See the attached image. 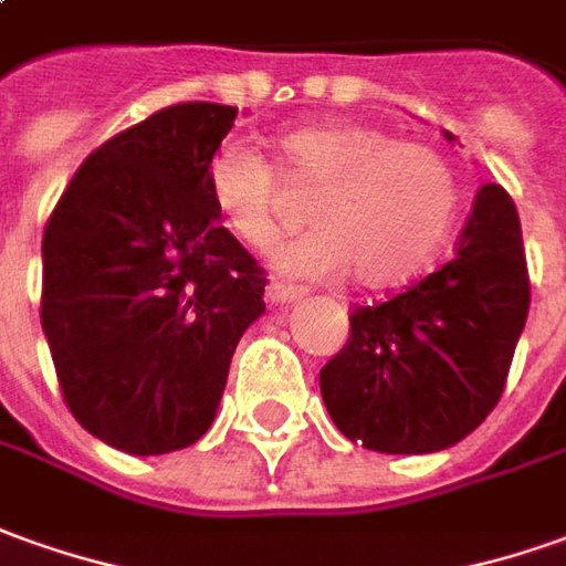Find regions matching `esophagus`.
I'll return each mask as SVG.
<instances>
[{
  "label": "esophagus",
  "instance_id": "1",
  "mask_svg": "<svg viewBox=\"0 0 566 566\" xmlns=\"http://www.w3.org/2000/svg\"><path fill=\"white\" fill-rule=\"evenodd\" d=\"M302 295H305L302 286H290V283H280V280H274V283L268 286V298H271L274 305H290V302H298Z\"/></svg>",
  "mask_w": 566,
  "mask_h": 566
}]
</instances>
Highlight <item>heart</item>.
<instances>
[{"label": "heart", "instance_id": "heart-1", "mask_svg": "<svg viewBox=\"0 0 566 566\" xmlns=\"http://www.w3.org/2000/svg\"><path fill=\"white\" fill-rule=\"evenodd\" d=\"M292 190H317L307 206L314 231L276 249V268L295 276L354 271L366 290L407 283L440 252L459 209V178L434 147L395 142L381 128L317 123L276 138ZM206 190L218 221L240 243L264 249L286 216L274 166L245 144L218 147Z\"/></svg>", "mask_w": 566, "mask_h": 566}]
</instances>
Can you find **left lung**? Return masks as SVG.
Here are the masks:
<instances>
[{
	"instance_id": "8db88e82",
	"label": "left lung",
	"mask_w": 566,
	"mask_h": 566,
	"mask_svg": "<svg viewBox=\"0 0 566 566\" xmlns=\"http://www.w3.org/2000/svg\"><path fill=\"white\" fill-rule=\"evenodd\" d=\"M527 311L517 209L484 185L453 259L350 311L345 348L321 369L335 428L376 453H438L469 438L502 397Z\"/></svg>"
}]
</instances>
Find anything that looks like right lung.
I'll use <instances>...</instances> for the list:
<instances>
[{"mask_svg":"<svg viewBox=\"0 0 566 566\" xmlns=\"http://www.w3.org/2000/svg\"><path fill=\"white\" fill-rule=\"evenodd\" d=\"M237 107L187 101L88 154L42 233V333L76 422L123 453L209 431L264 268L216 221L206 169Z\"/></svg>","mask_w":566,"mask_h":566,"instance_id":"add662e5","label":"right lung"}]
</instances>
